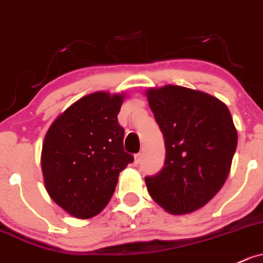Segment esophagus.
<instances>
[{
  "mask_svg": "<svg viewBox=\"0 0 263 263\" xmlns=\"http://www.w3.org/2000/svg\"><path fill=\"white\" fill-rule=\"evenodd\" d=\"M142 159H143V153H138V154H135V164H139L140 162H142Z\"/></svg>",
  "mask_w": 263,
  "mask_h": 263,
  "instance_id": "esophagus-1",
  "label": "esophagus"
}]
</instances>
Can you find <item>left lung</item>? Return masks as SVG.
Wrapping results in <instances>:
<instances>
[{"instance_id": "1", "label": "left lung", "mask_w": 263, "mask_h": 263, "mask_svg": "<svg viewBox=\"0 0 263 263\" xmlns=\"http://www.w3.org/2000/svg\"><path fill=\"white\" fill-rule=\"evenodd\" d=\"M146 97L165 144L164 166L145 177L149 194L172 214L199 210L230 173L237 148L230 110L210 94L182 86L151 89Z\"/></svg>"}]
</instances>
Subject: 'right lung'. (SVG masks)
<instances>
[{
    "instance_id": "1",
    "label": "right lung",
    "mask_w": 263,
    "mask_h": 263,
    "mask_svg": "<svg viewBox=\"0 0 263 263\" xmlns=\"http://www.w3.org/2000/svg\"><path fill=\"white\" fill-rule=\"evenodd\" d=\"M123 95L94 92L72 104L46 133L41 168L47 193L76 218L97 216L108 204L118 177L134 157L124 151L118 121Z\"/></svg>"
}]
</instances>
